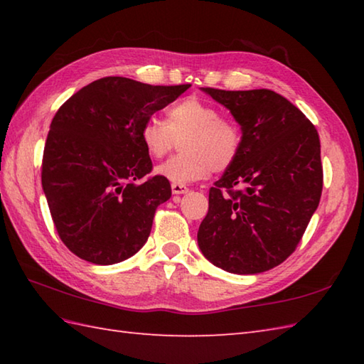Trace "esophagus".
<instances>
[{
	"label": "esophagus",
	"mask_w": 364,
	"mask_h": 364,
	"mask_svg": "<svg viewBox=\"0 0 364 364\" xmlns=\"http://www.w3.org/2000/svg\"><path fill=\"white\" fill-rule=\"evenodd\" d=\"M189 191V188L186 184H180V183H172V192L175 196H180V194H186Z\"/></svg>",
	"instance_id": "esophagus-1"
}]
</instances>
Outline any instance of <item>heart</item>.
Segmentation results:
<instances>
[{
	"label": "heart",
	"instance_id": "b5f03b06",
	"mask_svg": "<svg viewBox=\"0 0 364 364\" xmlns=\"http://www.w3.org/2000/svg\"><path fill=\"white\" fill-rule=\"evenodd\" d=\"M168 123L156 117L141 127V142L146 153L161 158L181 141L183 154L156 167V173L172 183L202 180L214 172H223L236 161L242 134L233 120L220 117L214 105L202 98L188 97L170 107Z\"/></svg>",
	"mask_w": 364,
	"mask_h": 364
}]
</instances>
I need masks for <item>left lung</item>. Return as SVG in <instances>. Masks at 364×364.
Instances as JSON below:
<instances>
[{"instance_id":"1","label":"left lung","mask_w":364,"mask_h":364,"mask_svg":"<svg viewBox=\"0 0 364 364\" xmlns=\"http://www.w3.org/2000/svg\"><path fill=\"white\" fill-rule=\"evenodd\" d=\"M202 90L230 109L242 141L236 161L210 189L198 247L227 272H264L296 250L319 205L318 129L274 90Z\"/></svg>"}]
</instances>
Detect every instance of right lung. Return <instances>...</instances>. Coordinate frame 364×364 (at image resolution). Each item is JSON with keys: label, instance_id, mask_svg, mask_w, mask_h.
<instances>
[{"label": "right lung", "instance_id": "add662e5", "mask_svg": "<svg viewBox=\"0 0 364 364\" xmlns=\"http://www.w3.org/2000/svg\"><path fill=\"white\" fill-rule=\"evenodd\" d=\"M189 87L106 76L59 107L45 142L42 188L60 241L76 257L109 266L142 249L172 188L150 175L141 127Z\"/></svg>", "mask_w": 364, "mask_h": 364}]
</instances>
